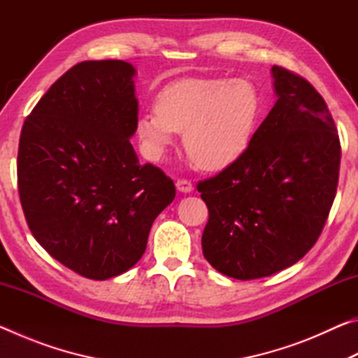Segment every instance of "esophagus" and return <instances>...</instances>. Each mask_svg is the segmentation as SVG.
I'll list each match as a JSON object with an SVG mask.
<instances>
[{
  "instance_id": "34e87169",
  "label": "esophagus",
  "mask_w": 358,
  "mask_h": 358,
  "mask_svg": "<svg viewBox=\"0 0 358 358\" xmlns=\"http://www.w3.org/2000/svg\"><path fill=\"white\" fill-rule=\"evenodd\" d=\"M175 186H177V189L180 192H191L192 191V183H191L189 180H185V178L177 180V183H175Z\"/></svg>"
}]
</instances>
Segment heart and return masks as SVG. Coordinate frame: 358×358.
Instances as JSON below:
<instances>
[{
  "mask_svg": "<svg viewBox=\"0 0 358 358\" xmlns=\"http://www.w3.org/2000/svg\"><path fill=\"white\" fill-rule=\"evenodd\" d=\"M262 115L264 94L251 78H181L161 90L156 108L138 115L136 128L151 159H161L183 132L191 159L221 171L246 153Z\"/></svg>",
  "mask_w": 358,
  "mask_h": 358,
  "instance_id": "b5f03b06",
  "label": "heart"
}]
</instances>
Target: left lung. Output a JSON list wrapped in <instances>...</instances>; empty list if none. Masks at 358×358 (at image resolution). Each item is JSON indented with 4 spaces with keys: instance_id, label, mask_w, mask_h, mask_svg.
Here are the masks:
<instances>
[{
    "instance_id": "obj_1",
    "label": "left lung",
    "mask_w": 358,
    "mask_h": 358,
    "mask_svg": "<svg viewBox=\"0 0 358 358\" xmlns=\"http://www.w3.org/2000/svg\"><path fill=\"white\" fill-rule=\"evenodd\" d=\"M278 101L250 148L213 178L199 181L208 207L203 257L248 281L278 273L316 243L336 196L338 131L313 85L273 66Z\"/></svg>"
}]
</instances>
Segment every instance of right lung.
Returning a JSON list of instances; mask_svg holds the SVG:
<instances>
[{"label":"right lung","instance_id":"add662e5","mask_svg":"<svg viewBox=\"0 0 358 358\" xmlns=\"http://www.w3.org/2000/svg\"><path fill=\"white\" fill-rule=\"evenodd\" d=\"M136 69L121 59L82 62L48 88L23 123L17 183L38 243L96 281L134 266L151 224L175 199L161 169L138 164Z\"/></svg>","mask_w":358,"mask_h":358}]
</instances>
